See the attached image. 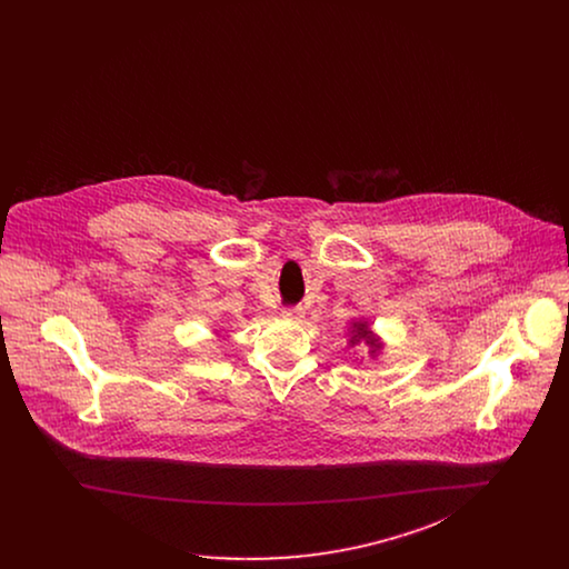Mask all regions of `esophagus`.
Listing matches in <instances>:
<instances>
[{
	"instance_id": "34e87169",
	"label": "esophagus",
	"mask_w": 569,
	"mask_h": 569,
	"mask_svg": "<svg viewBox=\"0 0 569 569\" xmlns=\"http://www.w3.org/2000/svg\"><path fill=\"white\" fill-rule=\"evenodd\" d=\"M283 318L292 320V322H300L305 318V309L302 307H288V309H283Z\"/></svg>"
}]
</instances>
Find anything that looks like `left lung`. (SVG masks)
I'll return each instance as SVG.
<instances>
[{"instance_id":"obj_1","label":"left lung","mask_w":569,"mask_h":569,"mask_svg":"<svg viewBox=\"0 0 569 569\" xmlns=\"http://www.w3.org/2000/svg\"><path fill=\"white\" fill-rule=\"evenodd\" d=\"M348 346L350 348H356V346H362L369 356L376 360L379 358L381 353H383V348H386V343L381 341V337H378L373 330H371V326L367 320H353L350 328H348Z\"/></svg>"}]
</instances>
